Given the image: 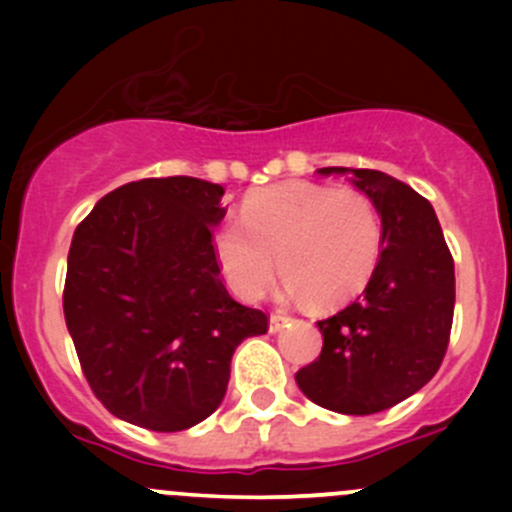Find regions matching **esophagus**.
<instances>
[{
    "label": "esophagus",
    "instance_id": "obj_1",
    "mask_svg": "<svg viewBox=\"0 0 512 512\" xmlns=\"http://www.w3.org/2000/svg\"><path fill=\"white\" fill-rule=\"evenodd\" d=\"M289 322H292V319H289L287 314L272 312V314H270V332H272V334L282 332V327H285V324H289Z\"/></svg>",
    "mask_w": 512,
    "mask_h": 512
}]
</instances>
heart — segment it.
I'll use <instances>...</instances> for the list:
<instances>
[{
    "instance_id": "1",
    "label": "heart",
    "mask_w": 512,
    "mask_h": 512,
    "mask_svg": "<svg viewBox=\"0 0 512 512\" xmlns=\"http://www.w3.org/2000/svg\"><path fill=\"white\" fill-rule=\"evenodd\" d=\"M215 257L227 285L247 302L265 297L280 267L289 292L312 307H339L374 277L381 218L356 188L280 183L247 195L240 223L215 232Z\"/></svg>"
}]
</instances>
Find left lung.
Listing matches in <instances>:
<instances>
[{"label":"left lung","instance_id":"left-lung-1","mask_svg":"<svg viewBox=\"0 0 512 512\" xmlns=\"http://www.w3.org/2000/svg\"><path fill=\"white\" fill-rule=\"evenodd\" d=\"M349 173L381 215V260L364 294L317 322V361L294 374L309 401L337 414L391 409L433 379L451 339L456 275L431 203L401 180L369 168Z\"/></svg>","mask_w":512,"mask_h":512}]
</instances>
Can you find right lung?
<instances>
[{"instance_id":"obj_1","label":"right lung","mask_w":512,"mask_h":512,"mask_svg":"<svg viewBox=\"0 0 512 512\" xmlns=\"http://www.w3.org/2000/svg\"><path fill=\"white\" fill-rule=\"evenodd\" d=\"M223 193L188 175L143 178L103 195L74 232L66 327L96 399L133 426L170 433L208 418L237 344L270 327L220 277Z\"/></svg>"}]
</instances>
